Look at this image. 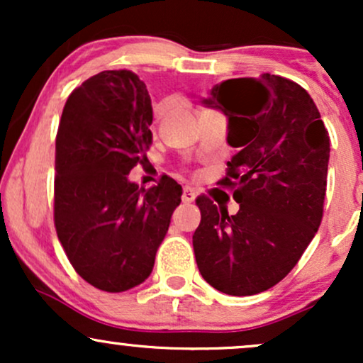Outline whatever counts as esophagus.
I'll use <instances>...</instances> for the list:
<instances>
[{"label": "esophagus", "mask_w": 363, "mask_h": 363, "mask_svg": "<svg viewBox=\"0 0 363 363\" xmlns=\"http://www.w3.org/2000/svg\"><path fill=\"white\" fill-rule=\"evenodd\" d=\"M194 198L196 194L191 187H184V189H182V203H193Z\"/></svg>", "instance_id": "obj_1"}]
</instances>
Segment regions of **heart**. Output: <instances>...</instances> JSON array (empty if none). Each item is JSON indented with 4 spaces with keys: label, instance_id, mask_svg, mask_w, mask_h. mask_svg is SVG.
<instances>
[{
    "label": "heart",
    "instance_id": "b5f03b06",
    "mask_svg": "<svg viewBox=\"0 0 363 363\" xmlns=\"http://www.w3.org/2000/svg\"><path fill=\"white\" fill-rule=\"evenodd\" d=\"M165 111H167V102H160V104H158V106H157L155 116H157L158 119L164 118V116H165Z\"/></svg>",
    "mask_w": 363,
    "mask_h": 363
}]
</instances>
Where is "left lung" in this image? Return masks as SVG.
Here are the masks:
<instances>
[{"label":"left lung","instance_id":"1","mask_svg":"<svg viewBox=\"0 0 363 363\" xmlns=\"http://www.w3.org/2000/svg\"><path fill=\"white\" fill-rule=\"evenodd\" d=\"M228 118L230 147L218 182L234 189L239 211L198 196L201 222L193 235L196 262L213 289L244 297L281 281L323 220L329 135L311 95L277 74L234 78L203 101Z\"/></svg>","mask_w":363,"mask_h":363}]
</instances>
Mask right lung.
<instances>
[{
    "label": "right lung",
    "mask_w": 363,
    "mask_h": 363,
    "mask_svg": "<svg viewBox=\"0 0 363 363\" xmlns=\"http://www.w3.org/2000/svg\"><path fill=\"white\" fill-rule=\"evenodd\" d=\"M152 101L129 69H109L69 94L56 135L54 227L69 262L95 289L119 294L150 277L182 187L141 189L129 170L148 162Z\"/></svg>",
    "instance_id": "obj_1"
}]
</instances>
